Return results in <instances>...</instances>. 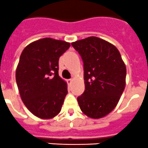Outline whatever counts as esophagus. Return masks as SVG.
Instances as JSON below:
<instances>
[{
    "mask_svg": "<svg viewBox=\"0 0 148 148\" xmlns=\"http://www.w3.org/2000/svg\"><path fill=\"white\" fill-rule=\"evenodd\" d=\"M67 83H68V84H71L73 83V79H68Z\"/></svg>",
    "mask_w": 148,
    "mask_h": 148,
    "instance_id": "obj_1",
    "label": "esophagus"
}]
</instances>
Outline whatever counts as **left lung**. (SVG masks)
Instances as JSON below:
<instances>
[{
  "mask_svg": "<svg viewBox=\"0 0 148 148\" xmlns=\"http://www.w3.org/2000/svg\"><path fill=\"white\" fill-rule=\"evenodd\" d=\"M84 61L85 90L78 97L84 114L103 118L115 109L126 84V66L113 44L91 36L72 43Z\"/></svg>",
  "mask_w": 148,
  "mask_h": 148,
  "instance_id": "obj_1",
  "label": "left lung"
}]
</instances>
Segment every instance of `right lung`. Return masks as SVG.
<instances>
[{
	"label": "right lung",
	"mask_w": 148,
	"mask_h": 148,
	"mask_svg": "<svg viewBox=\"0 0 148 148\" xmlns=\"http://www.w3.org/2000/svg\"><path fill=\"white\" fill-rule=\"evenodd\" d=\"M70 47L64 40L44 38L30 43L21 54L17 85L24 105L38 118L51 119L61 112L67 84L58 75V60Z\"/></svg>",
	"instance_id": "1"
}]
</instances>
